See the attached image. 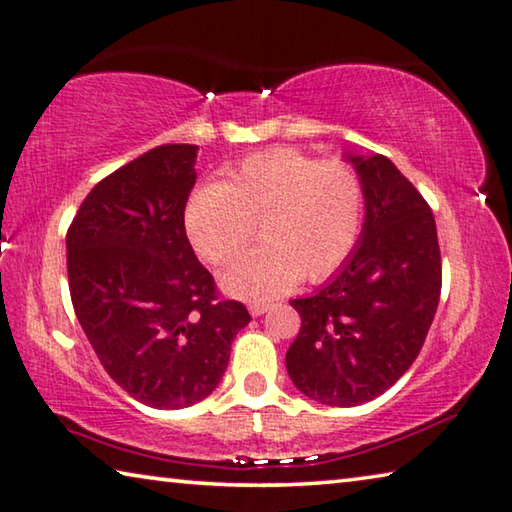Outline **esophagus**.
I'll return each mask as SVG.
<instances>
[{
  "label": "esophagus",
  "mask_w": 512,
  "mask_h": 512,
  "mask_svg": "<svg viewBox=\"0 0 512 512\" xmlns=\"http://www.w3.org/2000/svg\"><path fill=\"white\" fill-rule=\"evenodd\" d=\"M248 310H250V314H253V316H262L264 312L271 310V303H264V300H253Z\"/></svg>",
  "instance_id": "34e87169"
}]
</instances>
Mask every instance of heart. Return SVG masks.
<instances>
[{
	"label": "heart",
	"instance_id": "heart-1",
	"mask_svg": "<svg viewBox=\"0 0 512 512\" xmlns=\"http://www.w3.org/2000/svg\"><path fill=\"white\" fill-rule=\"evenodd\" d=\"M364 186L351 166L296 148L250 154L223 184L193 193L184 212L189 241L209 264L225 266L255 239L264 243L225 273L241 298H273L303 278L335 273L358 246Z\"/></svg>",
	"mask_w": 512,
	"mask_h": 512
}]
</instances>
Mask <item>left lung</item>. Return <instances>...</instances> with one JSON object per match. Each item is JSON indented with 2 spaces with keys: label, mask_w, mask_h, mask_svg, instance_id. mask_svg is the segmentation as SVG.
Instances as JSON below:
<instances>
[{
  "label": "left lung",
  "mask_w": 512,
  "mask_h": 512,
  "mask_svg": "<svg viewBox=\"0 0 512 512\" xmlns=\"http://www.w3.org/2000/svg\"><path fill=\"white\" fill-rule=\"evenodd\" d=\"M367 200L362 239L344 269L310 298L291 300L300 330L287 371L332 408L373 401L417 360L442 291L435 218L385 154L355 157Z\"/></svg>",
  "instance_id": "8db88e82"
}]
</instances>
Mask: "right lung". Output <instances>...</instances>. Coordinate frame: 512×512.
<instances>
[{
  "instance_id": "right-lung-1",
  "label": "right lung",
  "mask_w": 512,
  "mask_h": 512,
  "mask_svg": "<svg viewBox=\"0 0 512 512\" xmlns=\"http://www.w3.org/2000/svg\"><path fill=\"white\" fill-rule=\"evenodd\" d=\"M198 145L166 143L97 182L68 227V287L104 371L150 408L221 383L250 314L218 291L184 230Z\"/></svg>"
}]
</instances>
